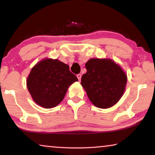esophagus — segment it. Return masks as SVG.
<instances>
[{"label": "esophagus", "mask_w": 155, "mask_h": 155, "mask_svg": "<svg viewBox=\"0 0 155 155\" xmlns=\"http://www.w3.org/2000/svg\"><path fill=\"white\" fill-rule=\"evenodd\" d=\"M81 74H78V75H77V78H78V80H79V81H80V80H81Z\"/></svg>", "instance_id": "obj_1"}]
</instances>
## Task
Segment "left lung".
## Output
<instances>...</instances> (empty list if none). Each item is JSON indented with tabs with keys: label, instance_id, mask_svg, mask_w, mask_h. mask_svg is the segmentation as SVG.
Here are the masks:
<instances>
[{
	"label": "left lung",
	"instance_id": "8db88e82",
	"mask_svg": "<svg viewBox=\"0 0 155 155\" xmlns=\"http://www.w3.org/2000/svg\"><path fill=\"white\" fill-rule=\"evenodd\" d=\"M81 84L95 107L108 109L115 105L126 90L127 75L119 65L109 58H90Z\"/></svg>",
	"mask_w": 155,
	"mask_h": 155
}]
</instances>
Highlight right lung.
I'll use <instances>...</instances> for the list:
<instances>
[{"label": "right lung", "mask_w": 155, "mask_h": 155, "mask_svg": "<svg viewBox=\"0 0 155 155\" xmlns=\"http://www.w3.org/2000/svg\"><path fill=\"white\" fill-rule=\"evenodd\" d=\"M77 81L68 65L58 59L46 58L31 68L27 87L37 104L51 109L63 101L69 87Z\"/></svg>", "instance_id": "right-lung-1"}]
</instances>
